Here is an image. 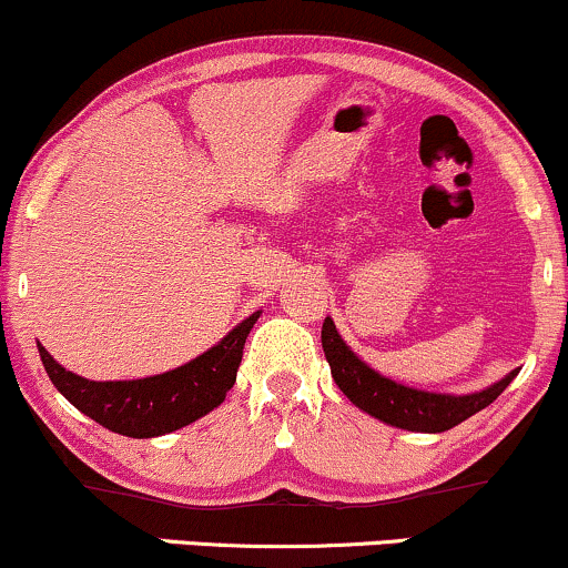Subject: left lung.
I'll return each mask as SVG.
<instances>
[{
	"label": "left lung",
	"mask_w": 568,
	"mask_h": 568,
	"mask_svg": "<svg viewBox=\"0 0 568 568\" xmlns=\"http://www.w3.org/2000/svg\"><path fill=\"white\" fill-rule=\"evenodd\" d=\"M322 345L324 356L332 366V377H335L337 388L351 398L358 409L366 415L383 419V423L396 425L404 430L417 433H444L465 419L476 415L489 406L495 398L513 383L518 375L510 372L499 383L491 385L481 393H470V396H444V393H425L406 388V385L393 383V379L377 375L369 369L362 358L353 353L343 337L337 335L335 322L324 318L322 326Z\"/></svg>",
	"instance_id": "8db88e82"
}]
</instances>
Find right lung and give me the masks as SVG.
Returning <instances> with one entry per match:
<instances>
[{
    "label": "right lung",
    "mask_w": 568,
    "mask_h": 568,
    "mask_svg": "<svg viewBox=\"0 0 568 568\" xmlns=\"http://www.w3.org/2000/svg\"><path fill=\"white\" fill-rule=\"evenodd\" d=\"M260 313L244 318L215 348L193 362L156 377L119 379V383H92L65 372L55 358L39 345V356L52 385L69 402L113 433L130 438H153L196 423L206 412L223 404L225 393L236 383L244 343Z\"/></svg>",
    "instance_id": "right-lung-1"
}]
</instances>
